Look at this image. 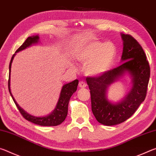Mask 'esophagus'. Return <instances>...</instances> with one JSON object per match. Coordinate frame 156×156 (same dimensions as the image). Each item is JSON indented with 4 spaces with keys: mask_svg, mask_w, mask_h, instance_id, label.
Listing matches in <instances>:
<instances>
[{
    "mask_svg": "<svg viewBox=\"0 0 156 156\" xmlns=\"http://www.w3.org/2000/svg\"><path fill=\"white\" fill-rule=\"evenodd\" d=\"M78 86H79V87H80V88H84V87H86L87 84L84 83V81H80L78 84Z\"/></svg>",
    "mask_w": 156,
    "mask_h": 156,
    "instance_id": "esophagus-1",
    "label": "esophagus"
}]
</instances>
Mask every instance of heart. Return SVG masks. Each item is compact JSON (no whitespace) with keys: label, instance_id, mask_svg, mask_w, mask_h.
Returning a JSON list of instances; mask_svg holds the SVG:
<instances>
[{"label":"heart","instance_id":"heart-1","mask_svg":"<svg viewBox=\"0 0 156 156\" xmlns=\"http://www.w3.org/2000/svg\"><path fill=\"white\" fill-rule=\"evenodd\" d=\"M116 56V48L112 42L92 41L87 44L77 55L80 62L85 64L84 72L91 76L104 74L109 71Z\"/></svg>","mask_w":156,"mask_h":156}]
</instances>
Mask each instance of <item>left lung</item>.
<instances>
[{
  "label": "left lung",
  "mask_w": 156,
  "mask_h": 156,
  "mask_svg": "<svg viewBox=\"0 0 156 156\" xmlns=\"http://www.w3.org/2000/svg\"><path fill=\"white\" fill-rule=\"evenodd\" d=\"M123 51L119 67L98 77L86 78L91 94V110L97 121L106 126L125 122L135 113L146 98L150 67L140 44L128 34H121ZM127 73L132 80L130 91L120 101L113 104L106 98L108 87Z\"/></svg>",
  "instance_id": "1"
}]
</instances>
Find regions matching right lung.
Returning <instances> with one entry per match:
<instances>
[{
	"label": "right lung",
	"instance_id": "obj_1",
	"mask_svg": "<svg viewBox=\"0 0 156 156\" xmlns=\"http://www.w3.org/2000/svg\"><path fill=\"white\" fill-rule=\"evenodd\" d=\"M39 41V36L38 35L36 36H31L28 37L26 39V41L24 42L22 45H21L19 48H18L16 52H18L27 48V47L31 46L32 44L38 43ZM16 54L13 55L12 57L11 61L9 63V80H8V87H9V94L11 95L13 100H14V103L16 105L17 108L19 110L21 115L23 116V118L31 122H33L36 125H41V126H57L61 124L63 121L65 120L66 117L67 115L68 112V104L69 102V100L71 97L73 95V94L76 92L77 90V87L78 84V80H75L71 83H69L67 84L63 85L62 87L61 91H60V97L58 101V103L56 105V107L55 109L53 112L49 114L48 115L43 116V117H36V116L31 115L29 114L25 111L23 110L16 101L14 98L13 97L12 94L11 93V89H10V73H11V67H12V62L14 59V56Z\"/></svg>",
	"mask_w": 156,
	"mask_h": 156
}]
</instances>
